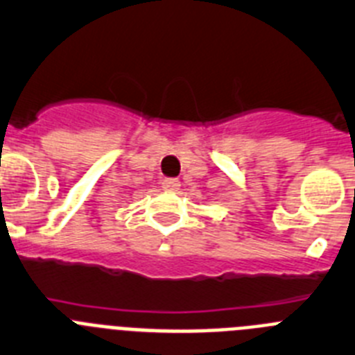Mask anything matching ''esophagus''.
<instances>
[{
  "mask_svg": "<svg viewBox=\"0 0 355 355\" xmlns=\"http://www.w3.org/2000/svg\"><path fill=\"white\" fill-rule=\"evenodd\" d=\"M178 187H180V180H178V178H164V180H162V189L177 191Z\"/></svg>",
  "mask_w": 355,
  "mask_h": 355,
  "instance_id": "1",
  "label": "esophagus"
}]
</instances>
